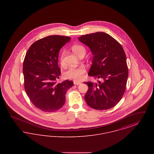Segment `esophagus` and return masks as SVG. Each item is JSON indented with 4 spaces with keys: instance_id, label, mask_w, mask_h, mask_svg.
Segmentation results:
<instances>
[{
    "instance_id": "obj_1",
    "label": "esophagus",
    "mask_w": 154,
    "mask_h": 154,
    "mask_svg": "<svg viewBox=\"0 0 154 154\" xmlns=\"http://www.w3.org/2000/svg\"><path fill=\"white\" fill-rule=\"evenodd\" d=\"M74 85H78L81 84V82H78V81H74Z\"/></svg>"
}]
</instances>
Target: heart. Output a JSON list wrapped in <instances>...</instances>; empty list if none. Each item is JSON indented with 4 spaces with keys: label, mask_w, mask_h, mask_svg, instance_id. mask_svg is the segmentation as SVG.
<instances>
[{
    "label": "heart",
    "mask_w": 154,
    "mask_h": 154,
    "mask_svg": "<svg viewBox=\"0 0 154 154\" xmlns=\"http://www.w3.org/2000/svg\"><path fill=\"white\" fill-rule=\"evenodd\" d=\"M73 51L77 55H79L82 51H85V48L79 44L73 45L72 47ZM65 52H62L60 57V63L62 65L63 63V58H64ZM85 72V67L84 66H79L77 67H69L63 71V76L66 79H70L74 80H80L83 77V75Z\"/></svg>",
    "instance_id": "1"
}]
</instances>
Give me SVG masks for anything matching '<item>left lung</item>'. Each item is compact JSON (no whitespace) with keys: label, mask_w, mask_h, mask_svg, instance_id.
<instances>
[{"label":"left lung","mask_w":154,"mask_h":154,"mask_svg":"<svg viewBox=\"0 0 154 154\" xmlns=\"http://www.w3.org/2000/svg\"><path fill=\"white\" fill-rule=\"evenodd\" d=\"M89 47L94 58L88 75L101 80L85 82V100L95 110H108L117 105L124 94L128 77L126 57L122 45L109 34L96 32L79 37Z\"/></svg>","instance_id":"8db88e82"}]
</instances>
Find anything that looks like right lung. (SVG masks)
I'll list each match as a JSON object with an SVG mask.
<instances>
[{
	"instance_id": "1",
	"label": "right lung",
	"mask_w": 154,
	"mask_h": 154,
	"mask_svg": "<svg viewBox=\"0 0 154 154\" xmlns=\"http://www.w3.org/2000/svg\"><path fill=\"white\" fill-rule=\"evenodd\" d=\"M68 36L52 35L31 45L23 63L24 88L32 104L44 112L61 109L65 103L67 91L72 81H56L60 75L58 55L60 49L70 41Z\"/></svg>"
}]
</instances>
